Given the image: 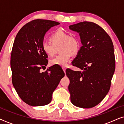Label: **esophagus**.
Here are the masks:
<instances>
[{
  "instance_id": "esophagus-1",
  "label": "esophagus",
  "mask_w": 124,
  "mask_h": 124,
  "mask_svg": "<svg viewBox=\"0 0 124 124\" xmlns=\"http://www.w3.org/2000/svg\"><path fill=\"white\" fill-rule=\"evenodd\" d=\"M62 69H63L64 72H65V70H66V68H65V67H62Z\"/></svg>"
}]
</instances>
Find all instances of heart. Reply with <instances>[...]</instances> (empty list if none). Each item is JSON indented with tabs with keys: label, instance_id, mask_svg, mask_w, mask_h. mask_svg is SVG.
Returning <instances> with one entry per match:
<instances>
[{
	"label": "heart",
	"instance_id": "obj_1",
	"mask_svg": "<svg viewBox=\"0 0 124 124\" xmlns=\"http://www.w3.org/2000/svg\"><path fill=\"white\" fill-rule=\"evenodd\" d=\"M52 43L44 41L42 43V48L46 54L50 56H53L56 52L57 48L60 46V55L51 59L50 64L51 65L66 66L70 60L72 55L78 53L80 49V42L78 38L75 35L57 30L51 37Z\"/></svg>",
	"mask_w": 124,
	"mask_h": 124
}]
</instances>
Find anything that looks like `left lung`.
<instances>
[{
	"mask_svg": "<svg viewBox=\"0 0 124 124\" xmlns=\"http://www.w3.org/2000/svg\"><path fill=\"white\" fill-rule=\"evenodd\" d=\"M69 27L79 33L82 45L72 62L82 71L66 70L70 80L71 102L78 107H94L103 101L111 87L115 70L112 41L102 28L92 22Z\"/></svg>",
	"mask_w": 124,
	"mask_h": 124,
	"instance_id": "obj_1",
	"label": "left lung"
}]
</instances>
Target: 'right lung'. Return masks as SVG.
I'll use <instances>...</instances> for the list:
<instances>
[{
    "label": "right lung",
    "mask_w": 124,
    "mask_h": 124,
    "mask_svg": "<svg viewBox=\"0 0 124 124\" xmlns=\"http://www.w3.org/2000/svg\"><path fill=\"white\" fill-rule=\"evenodd\" d=\"M59 24L51 20H33L22 27L15 38L11 56L12 81L18 96L31 106L49 104L65 76L62 69L53 66L40 72L48 64V56L42 48L44 37L51 28Z\"/></svg>",
    "instance_id": "add662e5"
}]
</instances>
